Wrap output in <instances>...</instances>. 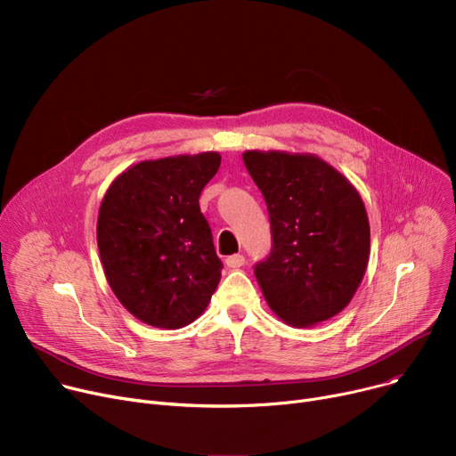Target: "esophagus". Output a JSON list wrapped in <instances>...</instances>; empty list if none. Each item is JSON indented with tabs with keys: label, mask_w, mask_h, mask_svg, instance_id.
Wrapping results in <instances>:
<instances>
[{
	"label": "esophagus",
	"mask_w": 456,
	"mask_h": 456,
	"mask_svg": "<svg viewBox=\"0 0 456 456\" xmlns=\"http://www.w3.org/2000/svg\"><path fill=\"white\" fill-rule=\"evenodd\" d=\"M226 265L230 266V269H240V266L245 265V256H240V254L230 256V257H226Z\"/></svg>",
	"instance_id": "1"
}]
</instances>
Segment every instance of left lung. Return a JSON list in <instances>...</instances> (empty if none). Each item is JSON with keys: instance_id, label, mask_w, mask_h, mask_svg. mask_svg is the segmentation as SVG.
I'll list each match as a JSON object with an SVG mask.
<instances>
[{"instance_id": "1", "label": "left lung", "mask_w": 456, "mask_h": 456, "mask_svg": "<svg viewBox=\"0 0 456 456\" xmlns=\"http://www.w3.org/2000/svg\"><path fill=\"white\" fill-rule=\"evenodd\" d=\"M271 216L273 252L256 265L263 297L292 328H311L352 302L370 259V223L355 185L309 152L245 151Z\"/></svg>"}]
</instances>
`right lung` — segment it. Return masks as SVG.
Instances as JSON below:
<instances>
[{
	"label": "right lung",
	"instance_id": "obj_1",
	"mask_svg": "<svg viewBox=\"0 0 456 456\" xmlns=\"http://www.w3.org/2000/svg\"><path fill=\"white\" fill-rule=\"evenodd\" d=\"M219 166L213 151L143 159L118 175L102 197V271L121 305L143 324H191L219 285L223 263L199 206Z\"/></svg>",
	"mask_w": 456,
	"mask_h": 456
}]
</instances>
